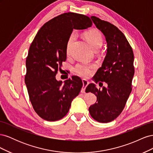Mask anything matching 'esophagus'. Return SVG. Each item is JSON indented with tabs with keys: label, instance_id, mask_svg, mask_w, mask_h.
I'll return each instance as SVG.
<instances>
[{
	"label": "esophagus",
	"instance_id": "obj_1",
	"mask_svg": "<svg viewBox=\"0 0 153 153\" xmlns=\"http://www.w3.org/2000/svg\"><path fill=\"white\" fill-rule=\"evenodd\" d=\"M82 83H83V87L81 89V92H82V93H85V89L87 86L89 85V82H88L87 80L85 79H83L82 80Z\"/></svg>",
	"mask_w": 153,
	"mask_h": 153
}]
</instances>
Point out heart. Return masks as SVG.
I'll use <instances>...</instances> for the list:
<instances>
[{"mask_svg":"<svg viewBox=\"0 0 153 153\" xmlns=\"http://www.w3.org/2000/svg\"><path fill=\"white\" fill-rule=\"evenodd\" d=\"M84 38L87 41V43L90 45L91 47L93 48L94 50L99 49L103 43V38L102 36H101L100 32L98 30H91L88 31L84 34ZM76 38V34L75 33H71V34L69 36L68 40L67 41L66 44V52L67 53H69V50L70 47L74 41V40ZM94 68V64H89L87 63H78L76 64L75 66L74 67V71L78 74V75L87 77L90 76L93 69Z\"/></svg>","mask_w":153,"mask_h":153,"instance_id":"heart-1","label":"heart"}]
</instances>
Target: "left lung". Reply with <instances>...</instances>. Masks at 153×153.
Listing matches in <instances>:
<instances>
[{
	"instance_id": "8db88e82",
	"label": "left lung",
	"mask_w": 153,
	"mask_h": 153,
	"mask_svg": "<svg viewBox=\"0 0 153 153\" xmlns=\"http://www.w3.org/2000/svg\"><path fill=\"white\" fill-rule=\"evenodd\" d=\"M91 18L107 43L102 66L93 78L96 83L105 82L107 85L101 90L90 84L85 91L97 97L96 102L89 108L91 117L96 121L106 123L114 121L122 112L131 93L135 73L134 55L126 37L117 27L96 16Z\"/></svg>"
}]
</instances>
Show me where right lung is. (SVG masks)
<instances>
[{
  "label": "right lung",
  "mask_w": 153,
  "mask_h": 153,
  "mask_svg": "<svg viewBox=\"0 0 153 153\" xmlns=\"http://www.w3.org/2000/svg\"><path fill=\"white\" fill-rule=\"evenodd\" d=\"M90 18L75 13L60 15L45 24L31 43L26 59L25 82L35 112L48 121L63 118L83 85L74 76L62 84L55 75L66 60V44L73 29L92 26Z\"/></svg>",
  "instance_id": "add662e5"
}]
</instances>
